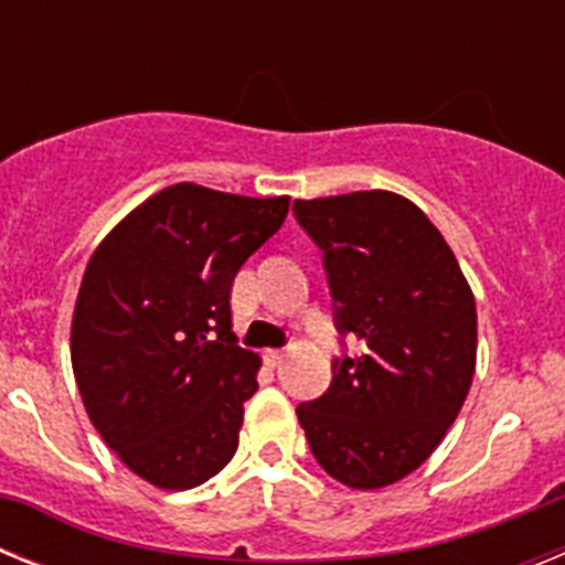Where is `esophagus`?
Instances as JSON below:
<instances>
[{"mask_svg": "<svg viewBox=\"0 0 565 565\" xmlns=\"http://www.w3.org/2000/svg\"><path fill=\"white\" fill-rule=\"evenodd\" d=\"M263 359H266L268 367H279V364H282V359H286V351H277V348H268V351L263 353Z\"/></svg>", "mask_w": 565, "mask_h": 565, "instance_id": "esophagus-1", "label": "esophagus"}]
</instances>
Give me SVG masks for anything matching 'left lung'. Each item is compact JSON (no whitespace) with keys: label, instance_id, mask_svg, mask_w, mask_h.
<instances>
[{"label":"left lung","instance_id":"8db88e82","mask_svg":"<svg viewBox=\"0 0 565 565\" xmlns=\"http://www.w3.org/2000/svg\"><path fill=\"white\" fill-rule=\"evenodd\" d=\"M326 252L339 331L326 396L297 407L313 458L351 489H382L433 456L476 376V297L427 214L387 189L294 201Z\"/></svg>","mask_w":565,"mask_h":565}]
</instances>
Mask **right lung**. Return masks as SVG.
I'll use <instances>...</instances> for the list:
<instances>
[{"mask_svg":"<svg viewBox=\"0 0 565 565\" xmlns=\"http://www.w3.org/2000/svg\"><path fill=\"white\" fill-rule=\"evenodd\" d=\"M288 203L174 183L89 257L70 326L73 376L104 444L152 487H201L237 452L263 359L234 337L232 282Z\"/></svg>","mask_w":565,"mask_h":565,"instance_id":"1","label":"right lung"}]
</instances>
